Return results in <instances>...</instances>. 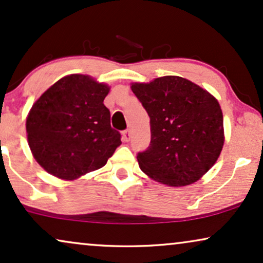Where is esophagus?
<instances>
[{"instance_id":"34e87169","label":"esophagus","mask_w":263,"mask_h":263,"mask_svg":"<svg viewBox=\"0 0 263 263\" xmlns=\"http://www.w3.org/2000/svg\"><path fill=\"white\" fill-rule=\"evenodd\" d=\"M122 139H124L125 142H128L129 139H131V132H129V129H125L124 132H122Z\"/></svg>"}]
</instances>
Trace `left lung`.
I'll list each match as a JSON object with an SVG mask.
<instances>
[{
  "instance_id": "1",
  "label": "left lung",
  "mask_w": 263,
  "mask_h": 263,
  "mask_svg": "<svg viewBox=\"0 0 263 263\" xmlns=\"http://www.w3.org/2000/svg\"><path fill=\"white\" fill-rule=\"evenodd\" d=\"M131 89L150 118V145L137 155L141 170L170 186L197 181L216 162L225 141L218 100L177 76L135 83Z\"/></svg>"
}]
</instances>
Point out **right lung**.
<instances>
[{
    "label": "right lung",
    "instance_id": "right-lung-1",
    "mask_svg": "<svg viewBox=\"0 0 263 263\" xmlns=\"http://www.w3.org/2000/svg\"><path fill=\"white\" fill-rule=\"evenodd\" d=\"M107 84L89 76L58 80L33 103L26 119L27 141L38 163L52 176L73 180L99 170L121 144L103 104Z\"/></svg>",
    "mask_w": 263,
    "mask_h": 263
}]
</instances>
